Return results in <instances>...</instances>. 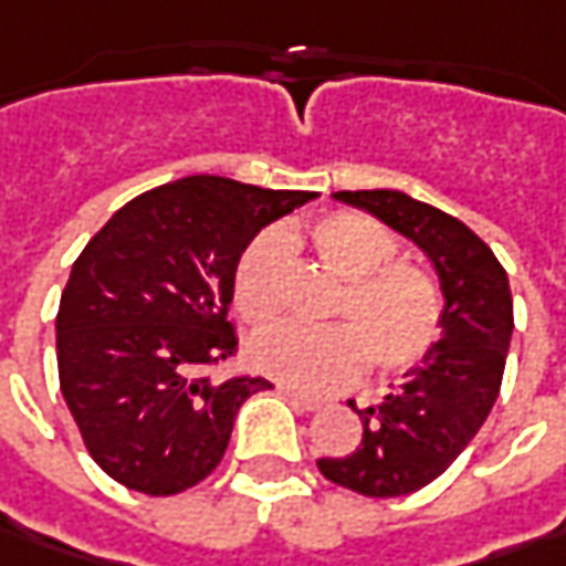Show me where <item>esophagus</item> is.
Here are the masks:
<instances>
[{
  "label": "esophagus",
  "mask_w": 566,
  "mask_h": 566,
  "mask_svg": "<svg viewBox=\"0 0 566 566\" xmlns=\"http://www.w3.org/2000/svg\"><path fill=\"white\" fill-rule=\"evenodd\" d=\"M279 392H282L291 406L301 408V411H319V408L329 406V399H323V396H307V392H297V389H291V386H279Z\"/></svg>",
  "instance_id": "1"
}]
</instances>
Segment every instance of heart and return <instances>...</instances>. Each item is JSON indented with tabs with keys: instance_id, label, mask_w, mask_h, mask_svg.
Masks as SVG:
<instances>
[{
	"instance_id": "1",
	"label": "heart",
	"mask_w": 566,
	"mask_h": 566,
	"mask_svg": "<svg viewBox=\"0 0 566 566\" xmlns=\"http://www.w3.org/2000/svg\"><path fill=\"white\" fill-rule=\"evenodd\" d=\"M310 250L342 284L332 316L342 326L304 329L275 323L259 329L247 357L259 374L294 389H335L355 380L360 364L374 374H402L428 355L443 326L437 279L399 256V240L370 214L332 211L307 228ZM287 262L282 231L256 234L234 265V307L250 323L279 313V282Z\"/></svg>"
}]
</instances>
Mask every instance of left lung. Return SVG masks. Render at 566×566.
I'll return each mask as SVG.
<instances>
[{
  "label": "left lung",
  "instance_id": "1",
  "mask_svg": "<svg viewBox=\"0 0 566 566\" xmlns=\"http://www.w3.org/2000/svg\"><path fill=\"white\" fill-rule=\"evenodd\" d=\"M370 211L430 259L443 291V326L430 352L377 406L357 408L364 437L319 472L364 497H402L440 479L479 433L504 380L513 297L504 265L459 218L399 189L332 192Z\"/></svg>",
  "mask_w": 566,
  "mask_h": 566
}]
</instances>
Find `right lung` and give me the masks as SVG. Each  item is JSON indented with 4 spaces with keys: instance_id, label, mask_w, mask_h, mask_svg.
Returning a JSON list of instances; mask_svg holds the SVG:
<instances>
[{
    "instance_id": "obj_1",
    "label": "right lung",
    "mask_w": 566,
    "mask_h": 566,
    "mask_svg": "<svg viewBox=\"0 0 566 566\" xmlns=\"http://www.w3.org/2000/svg\"><path fill=\"white\" fill-rule=\"evenodd\" d=\"M313 199L196 174L126 202L87 240L62 291V399L113 481L167 497L228 450L240 406L272 382L211 380L237 352L224 319L234 265L253 237Z\"/></svg>"
}]
</instances>
